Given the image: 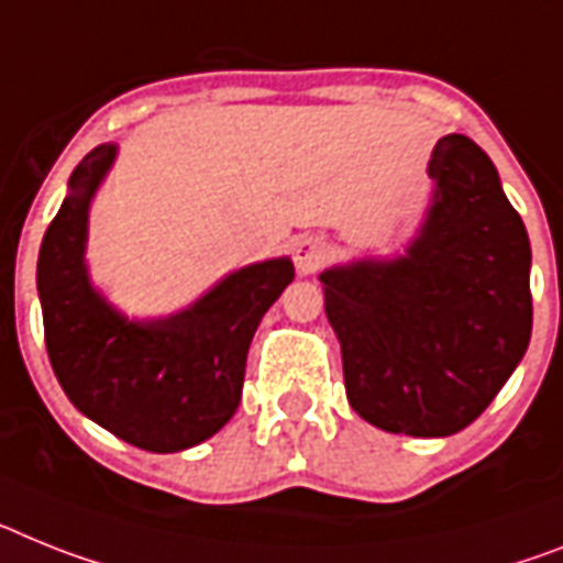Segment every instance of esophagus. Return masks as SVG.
<instances>
[{"label": "esophagus", "mask_w": 563, "mask_h": 563, "mask_svg": "<svg viewBox=\"0 0 563 563\" xmlns=\"http://www.w3.org/2000/svg\"><path fill=\"white\" fill-rule=\"evenodd\" d=\"M291 254H295V266L300 274L318 272L320 263L329 257V243L323 238H314V234H306V238H297L291 245Z\"/></svg>", "instance_id": "obj_1"}]
</instances>
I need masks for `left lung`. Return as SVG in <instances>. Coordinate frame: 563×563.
<instances>
[{
  "instance_id": "8db88e82",
  "label": "left lung",
  "mask_w": 563,
  "mask_h": 563,
  "mask_svg": "<svg viewBox=\"0 0 563 563\" xmlns=\"http://www.w3.org/2000/svg\"><path fill=\"white\" fill-rule=\"evenodd\" d=\"M434 202L406 257L320 274L352 409L446 438L484 412L532 334L530 238L493 159L464 134L432 151Z\"/></svg>"
}]
</instances>
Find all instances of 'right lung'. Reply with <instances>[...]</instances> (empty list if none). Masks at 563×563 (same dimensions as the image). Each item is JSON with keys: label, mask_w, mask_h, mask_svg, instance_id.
Listing matches in <instances>:
<instances>
[{"label": "right lung", "mask_w": 563, "mask_h": 563, "mask_svg": "<svg viewBox=\"0 0 563 563\" xmlns=\"http://www.w3.org/2000/svg\"><path fill=\"white\" fill-rule=\"evenodd\" d=\"M113 154V145H99L74 168L70 194L42 240L36 286L45 346L79 412L131 446L179 452L238 412L245 354L295 266L286 257L254 263L174 318L125 320L91 289L82 260L88 202Z\"/></svg>", "instance_id": "1"}]
</instances>
